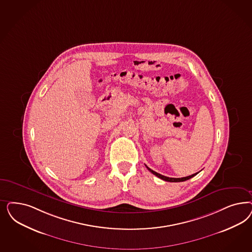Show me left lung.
<instances>
[{
	"instance_id": "8db88e82",
	"label": "left lung",
	"mask_w": 252,
	"mask_h": 252,
	"mask_svg": "<svg viewBox=\"0 0 252 252\" xmlns=\"http://www.w3.org/2000/svg\"><path fill=\"white\" fill-rule=\"evenodd\" d=\"M146 168H147V170L150 171V172H152L154 175L156 176H158V178L161 179V180H164V181H167V182H171V183H177V182H184V181H187V180H189L190 178H192V177H194L195 175L197 174V172L196 173H194V174H192V175H189V176H187V177H183V178H170V177H167V176H164V175H161V174H159V173H158V172H156V171H153V170H151L150 168H148L147 166L146 165Z\"/></svg>"
}]
</instances>
